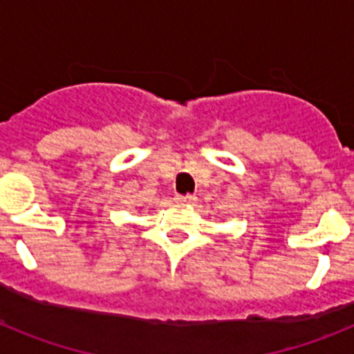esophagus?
Returning <instances> with one entry per match:
<instances>
[{"instance_id":"34e87169","label":"esophagus","mask_w":354,"mask_h":354,"mask_svg":"<svg viewBox=\"0 0 354 354\" xmlns=\"http://www.w3.org/2000/svg\"><path fill=\"white\" fill-rule=\"evenodd\" d=\"M175 202H179V204H187L192 205L196 202V196L195 195H177L175 196Z\"/></svg>"}]
</instances>
